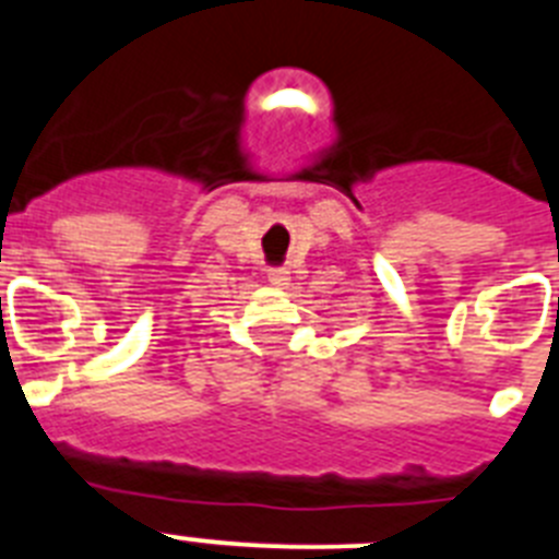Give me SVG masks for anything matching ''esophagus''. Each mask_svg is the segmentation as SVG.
<instances>
[{
  "instance_id": "34e87169",
  "label": "esophagus",
  "mask_w": 559,
  "mask_h": 559,
  "mask_svg": "<svg viewBox=\"0 0 559 559\" xmlns=\"http://www.w3.org/2000/svg\"><path fill=\"white\" fill-rule=\"evenodd\" d=\"M288 274H290L288 269H271L269 271V283L276 285V288H285V285H288V280H290Z\"/></svg>"
}]
</instances>
